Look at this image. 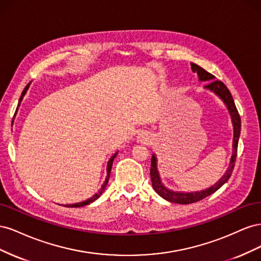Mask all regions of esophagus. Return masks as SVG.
I'll list each match as a JSON object with an SVG mask.
<instances>
[{"label":"esophagus","mask_w":261,"mask_h":261,"mask_svg":"<svg viewBox=\"0 0 261 261\" xmlns=\"http://www.w3.org/2000/svg\"><path fill=\"white\" fill-rule=\"evenodd\" d=\"M146 136H144V135H140L139 136V140H141V141H146Z\"/></svg>","instance_id":"esophagus-1"}]
</instances>
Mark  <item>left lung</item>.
<instances>
[{
    "label": "left lung",
    "mask_w": 261,
    "mask_h": 261,
    "mask_svg": "<svg viewBox=\"0 0 261 261\" xmlns=\"http://www.w3.org/2000/svg\"><path fill=\"white\" fill-rule=\"evenodd\" d=\"M192 69L194 72H197L199 76V80L201 82H209L208 85L204 86V88H207L215 93H217L218 96L223 100L225 106L227 107L228 111H230L231 117H232V122L234 126V138H233V154L231 158V162H230V167L226 170L225 174L219 179L217 183L204 189V191L201 192H195V193H176V192H172L169 191V189L165 188L162 183L159 176V173H158L156 170V159L154 154L151 158V168H150V176H151V181H152V187L154 191L159 194L162 198L165 200L171 201V202H175V203H180V204H187V203H194L199 201L203 198H206L209 195L213 194L217 192L218 189L222 186L224 183L228 180V178L231 177L232 172L235 167V161H236V155H238V145H239V138H240V134H241V116L239 114L238 109H236V106L234 103V100L232 94L226 88V86L221 82V81H213L215 80V76L212 74L208 73L207 70H204L202 67L198 66L197 64H194L192 63Z\"/></svg>",
    "instance_id": "8db88e82"
}]
</instances>
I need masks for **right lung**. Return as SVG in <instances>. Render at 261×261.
I'll return each instance as SVG.
<instances>
[{"label": "right lung", "instance_id": "add662e5", "mask_svg": "<svg viewBox=\"0 0 261 261\" xmlns=\"http://www.w3.org/2000/svg\"><path fill=\"white\" fill-rule=\"evenodd\" d=\"M28 87H29V84L25 87V89L22 90V92H21V96H20V99H19V102L22 100V97L25 96V93H26V91H27V89H28ZM116 154H117V152H115L113 155H112V158L111 159H110V161L108 162V175H107V178H106V181L103 183V185H102V187L100 188V191L97 193V194H94L91 198H89V199H87L86 201H83V202H78V203H73V204H66L65 207H69V208H77V207H83V206H86V204H89V203H91L92 201H94L96 199H98L99 197L101 196V194L105 192V189H106V187H107V184H108V181H109V177H110V173H111V169H112V164H113V160H114V158L116 156Z\"/></svg>", "mask_w": 261, "mask_h": 261}]
</instances>
